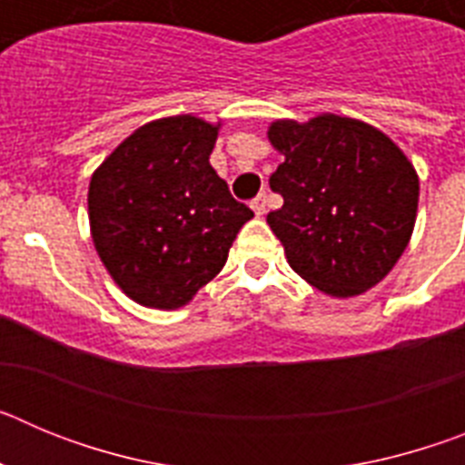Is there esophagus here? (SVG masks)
I'll return each mask as SVG.
<instances>
[{
  "label": "esophagus",
  "instance_id": "1",
  "mask_svg": "<svg viewBox=\"0 0 465 465\" xmlns=\"http://www.w3.org/2000/svg\"><path fill=\"white\" fill-rule=\"evenodd\" d=\"M252 209L256 216H262L265 209H268V195H265V193H258V195L252 200Z\"/></svg>",
  "mask_w": 465,
  "mask_h": 465
}]
</instances>
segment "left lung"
<instances>
[{
    "label": "left lung",
    "mask_w": 465,
    "mask_h": 465,
    "mask_svg": "<svg viewBox=\"0 0 465 465\" xmlns=\"http://www.w3.org/2000/svg\"><path fill=\"white\" fill-rule=\"evenodd\" d=\"M283 163L270 188L283 197L268 223L289 265L319 291L351 298L402 256L417 221L419 176L391 139L356 118L323 114L268 130Z\"/></svg>",
    "instance_id": "obj_1"
}]
</instances>
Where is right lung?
Wrapping results in <instances>:
<instances>
[{
    "label": "right lung",
    "mask_w": 465,
    "mask_h": 465,
    "mask_svg": "<svg viewBox=\"0 0 465 465\" xmlns=\"http://www.w3.org/2000/svg\"><path fill=\"white\" fill-rule=\"evenodd\" d=\"M219 125L183 116L134 130L94 170V249L127 298L176 310L212 282L253 212L209 165Z\"/></svg>",
    "instance_id": "add662e5"
}]
</instances>
